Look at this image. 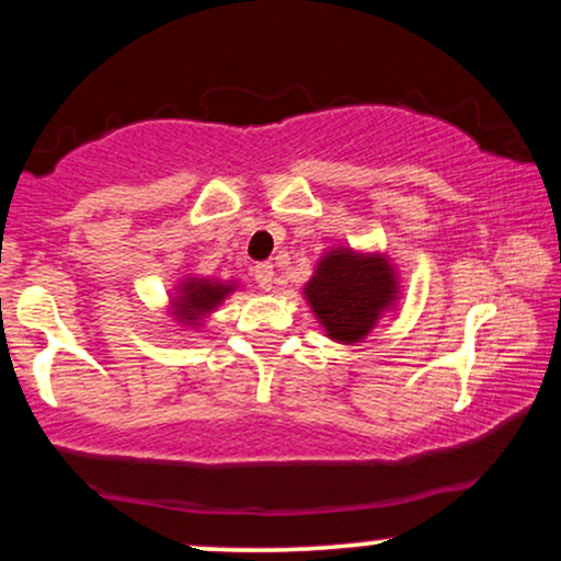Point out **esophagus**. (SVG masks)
Here are the masks:
<instances>
[{
	"mask_svg": "<svg viewBox=\"0 0 561 561\" xmlns=\"http://www.w3.org/2000/svg\"><path fill=\"white\" fill-rule=\"evenodd\" d=\"M253 276H255V282H259V287L274 289V266H272V263H259V266L253 268Z\"/></svg>",
	"mask_w": 561,
	"mask_h": 561,
	"instance_id": "1",
	"label": "esophagus"
}]
</instances>
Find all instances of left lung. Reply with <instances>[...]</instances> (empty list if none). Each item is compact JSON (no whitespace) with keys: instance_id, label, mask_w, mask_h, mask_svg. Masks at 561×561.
Returning a JSON list of instances; mask_svg holds the SVG:
<instances>
[{"instance_id":"1","label":"left lung","mask_w":561,"mask_h":561,"mask_svg":"<svg viewBox=\"0 0 561 561\" xmlns=\"http://www.w3.org/2000/svg\"><path fill=\"white\" fill-rule=\"evenodd\" d=\"M302 298L330 340L364 343L401 302V274L382 250L334 244L321 253Z\"/></svg>"}]
</instances>
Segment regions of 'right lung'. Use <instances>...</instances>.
Segmentation results:
<instances>
[{
	"label": "right lung",
	"instance_id": "add662e5",
	"mask_svg": "<svg viewBox=\"0 0 561 561\" xmlns=\"http://www.w3.org/2000/svg\"><path fill=\"white\" fill-rule=\"evenodd\" d=\"M240 289V282L234 279H214V276H197L184 274L176 279L171 295H169V317L176 321L179 327L186 330H199L210 313L218 311L224 300L231 293Z\"/></svg>",
	"mask_w": 561,
	"mask_h": 561
}]
</instances>
